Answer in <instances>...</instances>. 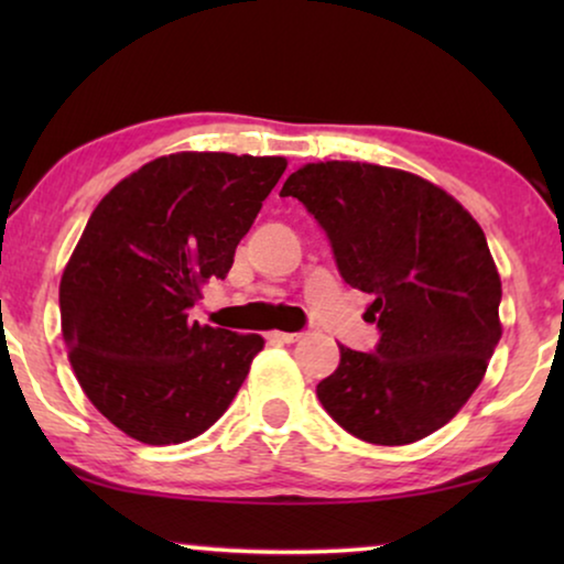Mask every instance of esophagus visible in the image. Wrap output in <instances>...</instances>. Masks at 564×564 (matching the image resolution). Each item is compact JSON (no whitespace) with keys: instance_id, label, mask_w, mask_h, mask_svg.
Segmentation results:
<instances>
[{"instance_id":"obj_1","label":"esophagus","mask_w":564,"mask_h":564,"mask_svg":"<svg viewBox=\"0 0 564 564\" xmlns=\"http://www.w3.org/2000/svg\"><path fill=\"white\" fill-rule=\"evenodd\" d=\"M269 338H272V341H280V344H295L300 334H288V330H272Z\"/></svg>"}]
</instances>
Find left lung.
I'll return each mask as SVG.
<instances>
[{"instance_id": "left-lung-1", "label": "left lung", "mask_w": 564, "mask_h": 564, "mask_svg": "<svg viewBox=\"0 0 564 564\" xmlns=\"http://www.w3.org/2000/svg\"><path fill=\"white\" fill-rule=\"evenodd\" d=\"M326 230L338 274L369 292L380 341L338 346L318 400L344 431L400 446L449 423L480 384L500 341V276L477 220L421 176L359 161L307 164L288 176Z\"/></svg>"}]
</instances>
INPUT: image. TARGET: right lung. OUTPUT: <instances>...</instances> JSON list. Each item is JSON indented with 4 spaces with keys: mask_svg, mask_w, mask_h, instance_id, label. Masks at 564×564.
I'll list each match as a JSON object with an SVG mask.
<instances>
[{
    "mask_svg": "<svg viewBox=\"0 0 564 564\" xmlns=\"http://www.w3.org/2000/svg\"><path fill=\"white\" fill-rule=\"evenodd\" d=\"M282 156L172 153L107 192L61 276V330L91 405L151 446L189 442L236 398L259 334L189 321L280 182Z\"/></svg>",
    "mask_w": 564,
    "mask_h": 564,
    "instance_id": "obj_1",
    "label": "right lung"
}]
</instances>
